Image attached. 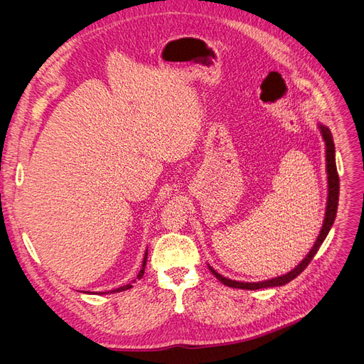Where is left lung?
Returning <instances> with one entry per match:
<instances>
[{
  "label": "left lung",
  "mask_w": 364,
  "mask_h": 364,
  "mask_svg": "<svg viewBox=\"0 0 364 364\" xmlns=\"http://www.w3.org/2000/svg\"><path fill=\"white\" fill-rule=\"evenodd\" d=\"M322 130V135L325 139V144H326V173H328V203H326V214H325V220H323V226L321 234L317 237V241L314 243L313 249L308 253L306 258L297 266L294 270H291L287 274H282V277H278L270 281H262V282H238V281H232V279H228L223 278L222 274L217 273L213 267H209V270L213 272L214 277L228 287H232V289H243V290H258V289H267V287H279V285L287 284L290 281H293L296 277H299V274L306 269L308 264L311 262V259L314 258V255L317 253L318 247L322 246L323 240L326 238L329 229H331L334 220H336V214H337V205H338V188H340V181H338V173H337V167H336V156H334V142H333V135L331 132H329L328 127L321 126Z\"/></svg>",
  "instance_id": "obj_1"
}]
</instances>
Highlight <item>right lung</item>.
Here are the masks:
<instances>
[{
	"label": "right lung",
	"instance_id": "right-lung-1",
	"mask_svg": "<svg viewBox=\"0 0 364 364\" xmlns=\"http://www.w3.org/2000/svg\"><path fill=\"white\" fill-rule=\"evenodd\" d=\"M146 262H147V250H146V257H144V261H142V267H141V270H139V273H138V279H141V278H142V274H144V269H146ZM129 289H132V284L123 285V287H119V289H117V290H112L111 293H118V291H124V290H129ZM106 293H109V291H106ZM102 294H103V293H102Z\"/></svg>",
	"mask_w": 364,
	"mask_h": 364
}]
</instances>
